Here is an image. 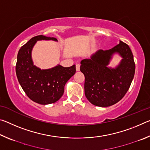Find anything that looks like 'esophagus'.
I'll use <instances>...</instances> for the list:
<instances>
[{"label": "esophagus", "instance_id": "obj_1", "mask_svg": "<svg viewBox=\"0 0 150 150\" xmlns=\"http://www.w3.org/2000/svg\"><path fill=\"white\" fill-rule=\"evenodd\" d=\"M76 70H77V71L80 70V64H79V63L76 64Z\"/></svg>", "mask_w": 150, "mask_h": 150}]
</instances>
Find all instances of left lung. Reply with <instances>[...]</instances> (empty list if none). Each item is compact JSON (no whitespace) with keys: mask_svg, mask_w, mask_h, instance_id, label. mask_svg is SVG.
Returning a JSON list of instances; mask_svg holds the SVG:
<instances>
[{"mask_svg":"<svg viewBox=\"0 0 150 150\" xmlns=\"http://www.w3.org/2000/svg\"><path fill=\"white\" fill-rule=\"evenodd\" d=\"M115 53L123 58L115 68L108 67ZM85 75V94L93 105L106 107L117 103L126 95L135 73V63L130 47L123 42L108 50H99L91 59L81 62Z\"/></svg>","mask_w":150,"mask_h":150,"instance_id":"8db88e82","label":"left lung"}]
</instances>
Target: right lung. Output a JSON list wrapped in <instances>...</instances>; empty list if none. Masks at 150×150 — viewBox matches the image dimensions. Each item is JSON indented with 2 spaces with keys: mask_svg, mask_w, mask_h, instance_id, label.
<instances>
[{
  "mask_svg": "<svg viewBox=\"0 0 150 150\" xmlns=\"http://www.w3.org/2000/svg\"><path fill=\"white\" fill-rule=\"evenodd\" d=\"M54 40L55 38L40 35L30 39L20 48L17 55L16 73L20 85L26 95L40 105L54 103L62 97L67 81L76 72L75 65L64 67L60 65L41 69L34 65L32 50L37 41Z\"/></svg>",
  "mask_w": 150,
  "mask_h": 150,
  "instance_id": "add662e5",
  "label": "right lung"
}]
</instances>
